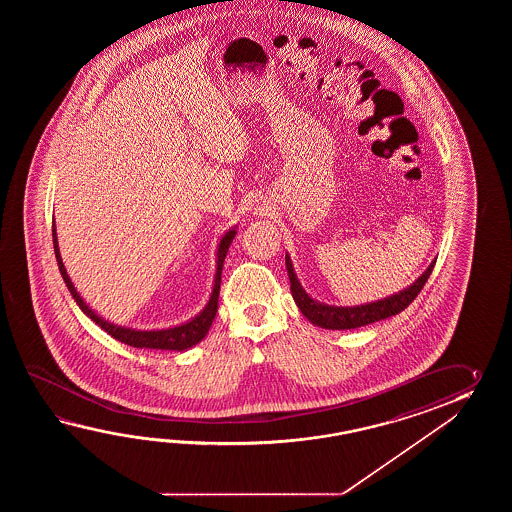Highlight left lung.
Instances as JSON below:
<instances>
[{
  "mask_svg": "<svg viewBox=\"0 0 512 512\" xmlns=\"http://www.w3.org/2000/svg\"><path fill=\"white\" fill-rule=\"evenodd\" d=\"M434 265L435 260L408 289H404L401 293L393 294V296H388V298L373 302V304L357 305V307H335V305L320 304L305 293L302 285L298 282V278H296V274H294L293 263L289 260V256H285V267L289 272V282H291V293H293L294 302L309 322H313L315 326L326 327V329H355V327L368 326V324L379 322V320H384L388 316L401 313L414 302L415 296L421 293L426 280L430 278V274L434 271Z\"/></svg>",
  "mask_w": 512,
  "mask_h": 512,
  "instance_id": "left-lung-1",
  "label": "left lung"
}]
</instances>
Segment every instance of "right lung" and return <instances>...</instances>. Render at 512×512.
Here are the masks:
<instances>
[{
  "mask_svg": "<svg viewBox=\"0 0 512 512\" xmlns=\"http://www.w3.org/2000/svg\"><path fill=\"white\" fill-rule=\"evenodd\" d=\"M236 236V229L229 230L221 241H219L218 249V271H216V282H214V291L212 296L208 300L207 307L199 313V315L186 322L183 326L170 327V329H161V331H135L130 327L113 326L106 322L104 318L95 315V311H91L87 307L86 302L80 298V294L77 293L75 285L71 282V278L67 276L66 267L62 263L60 258V251H58V241H56V230L53 227V243H55V254L56 261H58V269L62 272V278L66 282L69 293L73 294L75 302L78 307L86 313L97 326L102 327L108 335L113 338H117L120 342L133 346V348H150V349H174V351H185V349L196 346L197 342H201L205 335L208 333V329L214 322V316L218 313V300H219V287H221V271H223V261L225 256L229 252L230 243Z\"/></svg>",
  "mask_w": 512,
  "mask_h": 512,
  "instance_id": "obj_1",
  "label": "right lung"
}]
</instances>
